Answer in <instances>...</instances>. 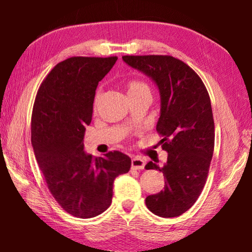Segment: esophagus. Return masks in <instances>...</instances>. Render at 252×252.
Instances as JSON below:
<instances>
[{"label": "esophagus", "mask_w": 252, "mask_h": 252, "mask_svg": "<svg viewBox=\"0 0 252 252\" xmlns=\"http://www.w3.org/2000/svg\"><path fill=\"white\" fill-rule=\"evenodd\" d=\"M144 165H146V161L141 158L135 157L131 160V168L133 170H142L144 169Z\"/></svg>", "instance_id": "esophagus-1"}]
</instances>
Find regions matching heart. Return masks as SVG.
Listing matches in <instances>:
<instances>
[{"instance_id": "obj_1", "label": "heart", "mask_w": 252, "mask_h": 252, "mask_svg": "<svg viewBox=\"0 0 252 252\" xmlns=\"http://www.w3.org/2000/svg\"><path fill=\"white\" fill-rule=\"evenodd\" d=\"M126 88L127 96H134V95L141 94V93H144V92H150V88H149V85L144 82V81H141L139 79L129 80L126 84ZM97 99H99V94H96L95 96V101H94L95 104L97 102Z\"/></svg>"}]
</instances>
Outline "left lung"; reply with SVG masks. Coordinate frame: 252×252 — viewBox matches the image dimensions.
I'll list each match as a JSON object with an SVG mask.
<instances>
[{
  "mask_svg": "<svg viewBox=\"0 0 252 252\" xmlns=\"http://www.w3.org/2000/svg\"><path fill=\"white\" fill-rule=\"evenodd\" d=\"M123 61L146 73L160 91L161 112L157 132L168 152L163 167L152 161L146 169L164 174V189L148 195L152 213L172 218L193 206L206 185L215 149V122L210 96L202 80L171 55H125Z\"/></svg>",
  "mask_w": 252,
  "mask_h": 252,
  "instance_id": "obj_1",
  "label": "left lung"
}]
</instances>
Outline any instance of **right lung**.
I'll use <instances>...</instances> for the list:
<instances>
[{
  "label": "right lung",
  "instance_id": "obj_1",
  "mask_svg": "<svg viewBox=\"0 0 252 252\" xmlns=\"http://www.w3.org/2000/svg\"><path fill=\"white\" fill-rule=\"evenodd\" d=\"M117 57H72L58 63L34 101L31 141L51 194L76 218H93L112 202L113 181L131 159L120 151L95 158L83 151L85 126L92 120L97 83Z\"/></svg>",
  "mask_w": 252,
  "mask_h": 252
}]
</instances>
